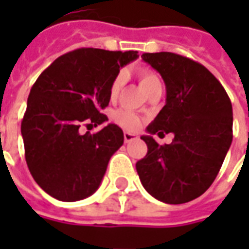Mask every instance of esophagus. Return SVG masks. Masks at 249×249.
I'll list each match as a JSON object with an SVG mask.
<instances>
[{
	"mask_svg": "<svg viewBox=\"0 0 249 249\" xmlns=\"http://www.w3.org/2000/svg\"><path fill=\"white\" fill-rule=\"evenodd\" d=\"M123 139H124V142H130V141L137 139V136H136V134H131L129 131H124V133H123Z\"/></svg>",
	"mask_w": 249,
	"mask_h": 249,
	"instance_id": "obj_1",
	"label": "esophagus"
}]
</instances>
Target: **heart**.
Here are the masks:
<instances>
[{"instance_id":"b5f03b06","label":"heart","mask_w":249,"mask_h":249,"mask_svg":"<svg viewBox=\"0 0 249 249\" xmlns=\"http://www.w3.org/2000/svg\"><path fill=\"white\" fill-rule=\"evenodd\" d=\"M137 77H139L140 84H141V87L144 89L145 92H148L149 90H152L154 87H157V86H162V83H160V77H159L157 73L154 72V71H151L148 68H141L139 69V72H137ZM124 73L119 72L113 79H112V82H110L109 86V98L112 101L116 100L118 97H119L120 91L123 89V86H124ZM113 119L115 122L122 126L123 129L126 130H137L141 126V118H140L139 115H136L134 112H131V110L127 109H120L116 110L115 112V115H113Z\"/></svg>"}]
</instances>
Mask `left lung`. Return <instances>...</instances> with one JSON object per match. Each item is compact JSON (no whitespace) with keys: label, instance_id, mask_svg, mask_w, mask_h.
<instances>
[{"label":"left lung","instance_id":"8db88e82","mask_svg":"<svg viewBox=\"0 0 249 249\" xmlns=\"http://www.w3.org/2000/svg\"><path fill=\"white\" fill-rule=\"evenodd\" d=\"M166 86V105L147 127L149 134L173 133L159 145L142 136L148 151L136 163L141 184L166 204L202 196L217 176L233 140V108L220 82L204 65L173 53H145Z\"/></svg>","mask_w":249,"mask_h":249}]
</instances>
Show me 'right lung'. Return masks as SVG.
<instances>
[{
    "instance_id": "obj_1",
    "label": "right lung",
    "mask_w": 249,
    "mask_h": 249,
    "mask_svg": "<svg viewBox=\"0 0 249 249\" xmlns=\"http://www.w3.org/2000/svg\"><path fill=\"white\" fill-rule=\"evenodd\" d=\"M137 51L79 48L56 58L33 84L22 120L27 167L47 194L73 202L97 191L123 131L108 124L97 133L80 126L107 122L109 86Z\"/></svg>"
}]
</instances>
